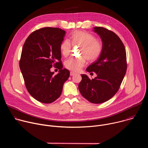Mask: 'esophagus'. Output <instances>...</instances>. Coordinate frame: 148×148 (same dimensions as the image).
Returning a JSON list of instances; mask_svg holds the SVG:
<instances>
[{
	"mask_svg": "<svg viewBox=\"0 0 148 148\" xmlns=\"http://www.w3.org/2000/svg\"><path fill=\"white\" fill-rule=\"evenodd\" d=\"M75 74H76V73H74V72H73V71H71V72H70V75H71V76L74 75Z\"/></svg>",
	"mask_w": 148,
	"mask_h": 148,
	"instance_id": "1",
	"label": "esophagus"
}]
</instances>
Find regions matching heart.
Wrapping results in <instances>:
<instances>
[{"mask_svg":"<svg viewBox=\"0 0 148 148\" xmlns=\"http://www.w3.org/2000/svg\"><path fill=\"white\" fill-rule=\"evenodd\" d=\"M70 41L73 46L80 47L79 57H70L66 60V69L78 71L85 65L86 60L92 62L97 60L102 50L101 42L92 34L83 31H75L70 36ZM60 51L64 57H67L71 51V45L68 40H64L60 45Z\"/></svg>","mask_w":148,"mask_h":148,"instance_id":"obj_1","label":"heart"}]
</instances>
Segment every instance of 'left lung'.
<instances>
[{
  "label": "left lung",
  "mask_w": 148,
  "mask_h": 148,
  "mask_svg": "<svg viewBox=\"0 0 148 148\" xmlns=\"http://www.w3.org/2000/svg\"><path fill=\"white\" fill-rule=\"evenodd\" d=\"M102 42V50L98 59L86 69L97 76L90 79L81 74L78 85L81 95L90 102L103 103L118 92L126 72V54L120 38L113 32L102 27H95Z\"/></svg>",
  "instance_id": "left-lung-1"
}]
</instances>
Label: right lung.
<instances>
[{
  "label": "right lung",
  "instance_id": "1",
  "mask_svg": "<svg viewBox=\"0 0 148 148\" xmlns=\"http://www.w3.org/2000/svg\"><path fill=\"white\" fill-rule=\"evenodd\" d=\"M66 32L56 27H44L32 33L26 40L19 62L29 94L37 101L50 103L61 94L70 71L62 69L60 45ZM59 70L54 76L50 69Z\"/></svg>",
  "mask_w": 148,
  "mask_h": 148
}]
</instances>
